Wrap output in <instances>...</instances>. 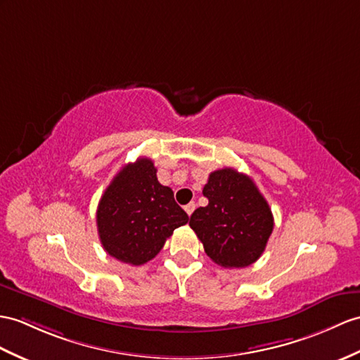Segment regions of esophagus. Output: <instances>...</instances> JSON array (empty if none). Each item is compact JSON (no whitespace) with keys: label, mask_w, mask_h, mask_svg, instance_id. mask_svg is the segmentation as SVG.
<instances>
[{"label":"esophagus","mask_w":360,"mask_h":360,"mask_svg":"<svg viewBox=\"0 0 360 360\" xmlns=\"http://www.w3.org/2000/svg\"><path fill=\"white\" fill-rule=\"evenodd\" d=\"M185 210H186V214L191 217L192 212H194V210H195V203H194V201H192V203H188V205L185 206Z\"/></svg>","instance_id":"obj_1"}]
</instances>
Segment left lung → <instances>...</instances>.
Masks as SVG:
<instances>
[{"mask_svg": "<svg viewBox=\"0 0 360 360\" xmlns=\"http://www.w3.org/2000/svg\"><path fill=\"white\" fill-rule=\"evenodd\" d=\"M203 195L209 203L194 210L189 226L207 257L227 269L253 264L274 231V215L255 183L246 174L223 168L209 174Z\"/></svg>", "mask_w": 360, "mask_h": 360, "instance_id": "8db88e82", "label": "left lung"}]
</instances>
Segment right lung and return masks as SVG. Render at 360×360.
Masks as SVG:
<instances>
[{
  "label": "right lung",
  "mask_w": 360,
  "mask_h": 360,
  "mask_svg": "<svg viewBox=\"0 0 360 360\" xmlns=\"http://www.w3.org/2000/svg\"><path fill=\"white\" fill-rule=\"evenodd\" d=\"M189 221L171 188L157 180L151 159L128 163L105 189L96 223L105 252L125 264L153 259L177 227Z\"/></svg>",
  "instance_id": "1"
}]
</instances>
